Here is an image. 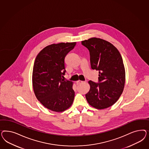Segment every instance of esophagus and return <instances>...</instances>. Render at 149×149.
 <instances>
[{
    "label": "esophagus",
    "instance_id": "obj_1",
    "mask_svg": "<svg viewBox=\"0 0 149 149\" xmlns=\"http://www.w3.org/2000/svg\"><path fill=\"white\" fill-rule=\"evenodd\" d=\"M82 82H83V81H81V80H78V81H77V85H79V84H80Z\"/></svg>",
    "mask_w": 149,
    "mask_h": 149
}]
</instances>
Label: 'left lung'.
<instances>
[{
	"label": "left lung",
	"instance_id": "1",
	"mask_svg": "<svg viewBox=\"0 0 149 149\" xmlns=\"http://www.w3.org/2000/svg\"><path fill=\"white\" fill-rule=\"evenodd\" d=\"M81 44L89 50L91 68L99 71L98 83L88 81L86 99L95 108H107L117 102L123 90L125 70L121 55L113 44L99 38L82 41Z\"/></svg>",
	"mask_w": 149,
	"mask_h": 149
}]
</instances>
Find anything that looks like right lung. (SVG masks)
<instances>
[{
    "label": "right lung",
    "mask_w": 149,
    "mask_h": 149,
    "mask_svg": "<svg viewBox=\"0 0 149 149\" xmlns=\"http://www.w3.org/2000/svg\"><path fill=\"white\" fill-rule=\"evenodd\" d=\"M76 42H61L45 47L34 62L32 82L36 98L45 108L62 112L72 104V82L62 79L66 70L64 59Z\"/></svg>",
    "instance_id": "right-lung-1"
}]
</instances>
